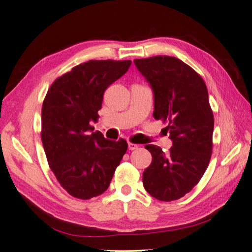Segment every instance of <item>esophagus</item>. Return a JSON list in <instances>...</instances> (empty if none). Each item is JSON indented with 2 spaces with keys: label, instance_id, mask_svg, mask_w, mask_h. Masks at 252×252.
Here are the masks:
<instances>
[{
  "label": "esophagus",
  "instance_id": "34e87169",
  "mask_svg": "<svg viewBox=\"0 0 252 252\" xmlns=\"http://www.w3.org/2000/svg\"><path fill=\"white\" fill-rule=\"evenodd\" d=\"M138 148V145L133 144V143H128V149L129 151H135V149Z\"/></svg>",
  "mask_w": 252,
  "mask_h": 252
}]
</instances>
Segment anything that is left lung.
Segmentation results:
<instances>
[{
    "label": "left lung",
    "instance_id": "obj_1",
    "mask_svg": "<svg viewBox=\"0 0 252 252\" xmlns=\"http://www.w3.org/2000/svg\"><path fill=\"white\" fill-rule=\"evenodd\" d=\"M134 63L153 88L154 118L167 124L173 140L168 153L156 145L145 146L153 160L144 170L143 185L158 200H177L199 183L213 154L208 91L200 75L176 57L159 55Z\"/></svg>",
    "mask_w": 252,
    "mask_h": 252
}]
</instances>
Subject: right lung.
Instances as JSON below:
<instances>
[{
    "label": "right lung",
    "instance_id": "obj_1",
    "mask_svg": "<svg viewBox=\"0 0 252 252\" xmlns=\"http://www.w3.org/2000/svg\"><path fill=\"white\" fill-rule=\"evenodd\" d=\"M131 61H88L56 78L42 106L41 137L57 182L70 196L91 199L107 190L127 151V142L106 139L93 129L103 95Z\"/></svg>",
    "mask_w": 252,
    "mask_h": 252
}]
</instances>
